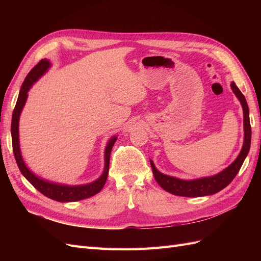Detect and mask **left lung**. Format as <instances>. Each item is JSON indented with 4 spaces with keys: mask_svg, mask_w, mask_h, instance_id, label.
<instances>
[{
    "mask_svg": "<svg viewBox=\"0 0 261 261\" xmlns=\"http://www.w3.org/2000/svg\"><path fill=\"white\" fill-rule=\"evenodd\" d=\"M232 90L236 94V97L241 101L243 111H244V145L241 150L239 156L236 160L227 167L219 174L210 177H203L199 179H193V180H183L175 177H172L169 175H164L162 173L158 171L154 167L153 162L150 160L151 164V169L153 172V176L164 191H167L173 195L176 196H184V197H200V196H207L212 195L220 192L221 189L225 188L234 177L238 174L242 164L245 160V158L248 154L249 148H250V140H251V127L249 122V111L246 99H245L244 94L238 88L234 83L231 84Z\"/></svg>",
    "mask_w": 261,
    "mask_h": 261,
    "instance_id": "obj_1",
    "label": "left lung"
}]
</instances>
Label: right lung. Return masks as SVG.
<instances>
[{
	"label": "right lung",
	"mask_w": 261,
	"mask_h": 261,
	"mask_svg": "<svg viewBox=\"0 0 261 261\" xmlns=\"http://www.w3.org/2000/svg\"><path fill=\"white\" fill-rule=\"evenodd\" d=\"M50 63L48 60H41L38 64L30 70L25 81L22 83V86L19 91V96L16 102V106L13 111V117H12V143H13V151L15 155V160L17 162L18 168L21 172V174L25 176L29 183L33 185L39 192L43 194L44 196L49 197V198L61 201V202H69V201H78L83 200L86 198L98 194L102 188H103L109 173V165H110V155H111L112 147L114 146V143L116 141V137H113L110 139L109 144L106 148V167L103 174L101 175L100 178H98L93 183L87 184V185H81V186H67V185H60L55 183H49V181L43 180L41 178L37 177L34 173H31L26 164L23 163L22 158L20 154L19 149V139H18V122H19V115L21 110L25 106V102L27 99V92L29 91L30 87L38 80L39 77L42 76L43 73L46 72V69L49 68Z\"/></svg>",
	"instance_id": "add662e5"
}]
</instances>
